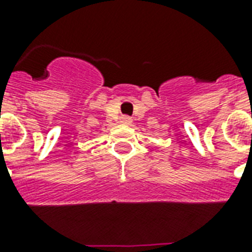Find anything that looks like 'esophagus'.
Instances as JSON below:
<instances>
[{"mask_svg":"<svg viewBox=\"0 0 252 252\" xmlns=\"http://www.w3.org/2000/svg\"><path fill=\"white\" fill-rule=\"evenodd\" d=\"M122 123H124V124H130L132 123V118H129V116H122Z\"/></svg>","mask_w":252,"mask_h":252,"instance_id":"1","label":"esophagus"}]
</instances>
